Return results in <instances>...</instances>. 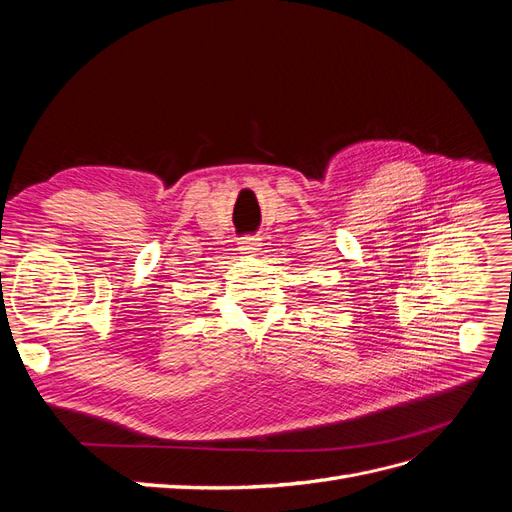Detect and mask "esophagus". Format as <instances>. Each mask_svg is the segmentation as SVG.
Wrapping results in <instances>:
<instances>
[{"label": "esophagus", "instance_id": "obj_1", "mask_svg": "<svg viewBox=\"0 0 512 512\" xmlns=\"http://www.w3.org/2000/svg\"><path fill=\"white\" fill-rule=\"evenodd\" d=\"M241 247H243L245 254H254V252L260 250V239L258 237H245Z\"/></svg>", "mask_w": 512, "mask_h": 512}]
</instances>
